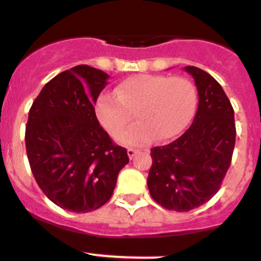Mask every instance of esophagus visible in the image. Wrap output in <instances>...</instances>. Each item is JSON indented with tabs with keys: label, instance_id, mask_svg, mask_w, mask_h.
<instances>
[{
	"label": "esophagus",
	"instance_id": "obj_1",
	"mask_svg": "<svg viewBox=\"0 0 261 261\" xmlns=\"http://www.w3.org/2000/svg\"><path fill=\"white\" fill-rule=\"evenodd\" d=\"M138 152H139V150L133 149V147L127 149V155H128V158H130V159H133V158L135 156V154H138Z\"/></svg>",
	"mask_w": 261,
	"mask_h": 261
}]
</instances>
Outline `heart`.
<instances>
[{
	"label": "heart",
	"mask_w": 261,
	"mask_h": 261,
	"mask_svg": "<svg viewBox=\"0 0 261 261\" xmlns=\"http://www.w3.org/2000/svg\"><path fill=\"white\" fill-rule=\"evenodd\" d=\"M193 84L181 77L139 74L121 82L115 94L105 93L96 103V116L105 130L117 136L133 121L138 123L118 138L127 146H140L175 138L186 128L196 110Z\"/></svg>",
	"instance_id": "obj_1"
}]
</instances>
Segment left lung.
<instances>
[{
	"label": "left lung",
	"instance_id": "obj_1",
	"mask_svg": "<svg viewBox=\"0 0 261 261\" xmlns=\"http://www.w3.org/2000/svg\"><path fill=\"white\" fill-rule=\"evenodd\" d=\"M184 70L194 78L198 91L196 117L177 140L152 147L147 177L152 199L177 212L197 208L217 193L236 139L233 109L220 83L197 67Z\"/></svg>",
	"mask_w": 261,
	"mask_h": 261
}]
</instances>
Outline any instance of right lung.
I'll list each match as a JSON object with an SVG mask.
<instances>
[{
	"label": "right lung",
	"mask_w": 261,
	"mask_h": 261,
	"mask_svg": "<svg viewBox=\"0 0 261 261\" xmlns=\"http://www.w3.org/2000/svg\"><path fill=\"white\" fill-rule=\"evenodd\" d=\"M110 75L89 65L59 73L43 87L29 111L25 144L31 172L60 208L87 213L111 198L128 163L97 120L93 105Z\"/></svg>",
	"instance_id": "add662e5"
}]
</instances>
